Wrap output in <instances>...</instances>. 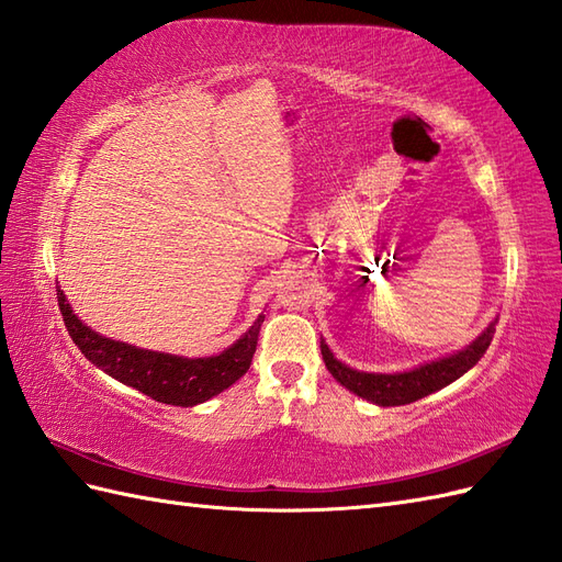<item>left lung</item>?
I'll return each mask as SVG.
<instances>
[{
	"mask_svg": "<svg viewBox=\"0 0 562 562\" xmlns=\"http://www.w3.org/2000/svg\"><path fill=\"white\" fill-rule=\"evenodd\" d=\"M493 333H495V323H491L472 345L458 351V355L430 361L426 367L404 371V373L355 371L337 361L325 342H321V355L335 381L345 385L347 390H351V393H357L359 397L369 400L373 404H381V407H400V404L416 402L430 393H436L440 387L450 385L452 381H458L460 375H464L481 357L486 355V349L493 340Z\"/></svg>",
	"mask_w": 562,
	"mask_h": 562,
	"instance_id": "8db88e82",
	"label": "left lung"
}]
</instances>
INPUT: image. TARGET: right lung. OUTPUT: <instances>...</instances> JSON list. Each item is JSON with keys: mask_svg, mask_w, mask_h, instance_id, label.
Returning <instances> with one entry per match:
<instances>
[{"mask_svg": "<svg viewBox=\"0 0 562 562\" xmlns=\"http://www.w3.org/2000/svg\"><path fill=\"white\" fill-rule=\"evenodd\" d=\"M57 302L74 345L81 349V355L90 363H95L98 369L116 378L120 383L140 390L143 395L153 397L155 402L175 404V407H193V404L211 400L232 383H237L251 367L258 330L263 323V316H260L241 340L217 357L184 359L116 342L90 330L88 325L76 318L59 286Z\"/></svg>", "mask_w": 562, "mask_h": 562, "instance_id": "add662e5", "label": "right lung"}]
</instances>
